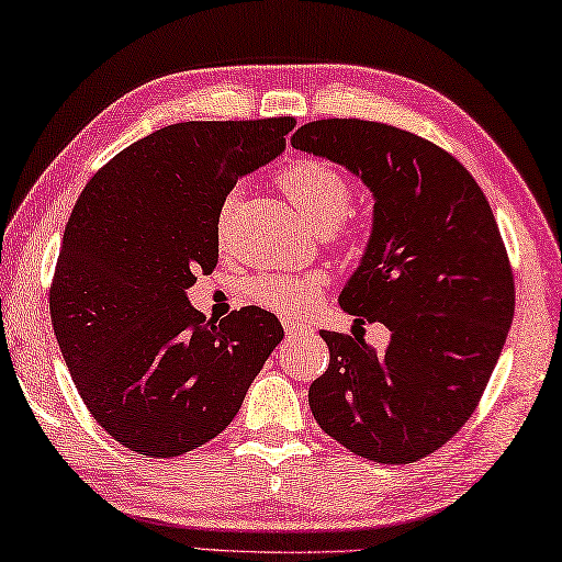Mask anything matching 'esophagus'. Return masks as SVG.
Returning <instances> with one entry per match:
<instances>
[{
    "label": "esophagus",
    "instance_id": "obj_1",
    "mask_svg": "<svg viewBox=\"0 0 562 562\" xmlns=\"http://www.w3.org/2000/svg\"><path fill=\"white\" fill-rule=\"evenodd\" d=\"M284 331H288V336H297V334H304L307 331V326L294 322V319H284Z\"/></svg>",
    "mask_w": 562,
    "mask_h": 562
}]
</instances>
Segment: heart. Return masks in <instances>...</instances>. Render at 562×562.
<instances>
[{
	"label": "heart",
	"mask_w": 562,
	"mask_h": 562,
	"mask_svg": "<svg viewBox=\"0 0 562 562\" xmlns=\"http://www.w3.org/2000/svg\"><path fill=\"white\" fill-rule=\"evenodd\" d=\"M280 187L297 206L304 223L316 233H331L351 211V183L339 171L322 161H297L280 175ZM236 203V193L223 201L221 228ZM326 288L324 274H265L250 284V297L260 307L282 316H300L310 312Z\"/></svg>",
	"instance_id": "heart-1"
}]
</instances>
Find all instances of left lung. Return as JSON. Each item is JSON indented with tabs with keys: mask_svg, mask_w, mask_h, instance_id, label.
I'll return each mask as SVG.
<instances>
[{
	"mask_svg": "<svg viewBox=\"0 0 562 562\" xmlns=\"http://www.w3.org/2000/svg\"><path fill=\"white\" fill-rule=\"evenodd\" d=\"M292 147L341 165L373 193L371 236L339 304L391 329L385 351L319 331L329 369L310 387L312 415L353 454L417 462L474 413L514 319L492 206L452 155L381 122H307Z\"/></svg>",
	"mask_w": 562,
	"mask_h": 562,
	"instance_id": "8db88e82",
	"label": "left lung"
}]
</instances>
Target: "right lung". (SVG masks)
Returning a JSON list of instances; mask_svg holds the SVG:
<instances>
[{"mask_svg":"<svg viewBox=\"0 0 562 562\" xmlns=\"http://www.w3.org/2000/svg\"><path fill=\"white\" fill-rule=\"evenodd\" d=\"M292 117L179 122L122 149L66 223L50 324L80 397L108 435L179 457L226 430L282 341L278 316L209 322L187 290L218 262L223 201L288 147Z\"/></svg>","mask_w":562,"mask_h":562,"instance_id":"obj_1","label":"right lung"}]
</instances>
